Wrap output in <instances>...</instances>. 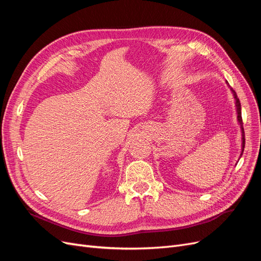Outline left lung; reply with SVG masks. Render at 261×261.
Masks as SVG:
<instances>
[{
	"instance_id": "obj_1",
	"label": "left lung",
	"mask_w": 261,
	"mask_h": 261,
	"mask_svg": "<svg viewBox=\"0 0 261 261\" xmlns=\"http://www.w3.org/2000/svg\"><path fill=\"white\" fill-rule=\"evenodd\" d=\"M231 90H232V92H233V96H234V98H235V101H236V111H238V120H239V123L241 124V128H242V130H243V144H242V147H243V149H242V153H241V155L243 154V151H244V147H245V135H244V129H243V120H242V111H241V102H240V99L238 98V94H236V92L233 90V88H231Z\"/></svg>"
}]
</instances>
